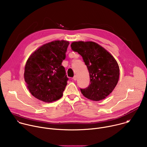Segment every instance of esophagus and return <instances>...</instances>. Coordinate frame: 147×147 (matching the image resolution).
<instances>
[{
    "instance_id": "34e87169",
    "label": "esophagus",
    "mask_w": 147,
    "mask_h": 147,
    "mask_svg": "<svg viewBox=\"0 0 147 147\" xmlns=\"http://www.w3.org/2000/svg\"><path fill=\"white\" fill-rule=\"evenodd\" d=\"M77 76H74V77H73V80H74V81H76V80H77Z\"/></svg>"
}]
</instances>
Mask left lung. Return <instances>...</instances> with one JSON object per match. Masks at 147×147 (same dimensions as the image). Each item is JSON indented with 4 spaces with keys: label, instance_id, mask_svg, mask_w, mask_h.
<instances>
[{
    "label": "left lung",
    "instance_id": "obj_1",
    "mask_svg": "<svg viewBox=\"0 0 147 147\" xmlns=\"http://www.w3.org/2000/svg\"><path fill=\"white\" fill-rule=\"evenodd\" d=\"M71 47L82 57L90 73L89 86L80 89L82 95L94 101L106 98L115 89L119 81V67L116 59L94 42H73Z\"/></svg>",
    "mask_w": 147,
    "mask_h": 147
}]
</instances>
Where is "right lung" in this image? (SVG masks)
<instances>
[{
    "label": "right lung",
    "mask_w": 147,
    "mask_h": 147,
    "mask_svg": "<svg viewBox=\"0 0 147 147\" xmlns=\"http://www.w3.org/2000/svg\"><path fill=\"white\" fill-rule=\"evenodd\" d=\"M69 42L55 40L40 47L28 59L24 80L31 94L38 99L52 102L63 96L69 78L61 65Z\"/></svg>",
    "instance_id": "right-lung-1"
}]
</instances>
